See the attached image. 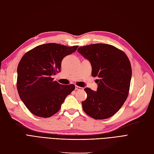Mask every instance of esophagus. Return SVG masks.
I'll return each mask as SVG.
<instances>
[{"label": "esophagus", "instance_id": "1", "mask_svg": "<svg viewBox=\"0 0 154 154\" xmlns=\"http://www.w3.org/2000/svg\"><path fill=\"white\" fill-rule=\"evenodd\" d=\"M75 90H83V88H81V87H79V86H75Z\"/></svg>", "mask_w": 154, "mask_h": 154}]
</instances>
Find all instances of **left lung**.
<instances>
[{"instance_id": "8db88e82", "label": "left lung", "mask_w": 154, "mask_h": 154, "mask_svg": "<svg viewBox=\"0 0 154 154\" xmlns=\"http://www.w3.org/2000/svg\"><path fill=\"white\" fill-rule=\"evenodd\" d=\"M77 51L90 61L91 75L97 77L98 88H86L87 98L82 102L88 115L95 120L112 116L122 107L129 92L132 68L125 52L111 45L91 44Z\"/></svg>"}]
</instances>
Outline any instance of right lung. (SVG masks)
Returning a JSON list of instances; mask_svg holds the SVG:
<instances>
[{
    "label": "right lung",
    "mask_w": 154,
    "mask_h": 154,
    "mask_svg": "<svg viewBox=\"0 0 154 154\" xmlns=\"http://www.w3.org/2000/svg\"><path fill=\"white\" fill-rule=\"evenodd\" d=\"M77 48V45L46 43L34 47L22 57L17 68V90L33 115L42 118L52 116L75 90L73 84L62 85L54 81L52 77L61 71L63 59Z\"/></svg>",
    "instance_id": "obj_1"
}]
</instances>
